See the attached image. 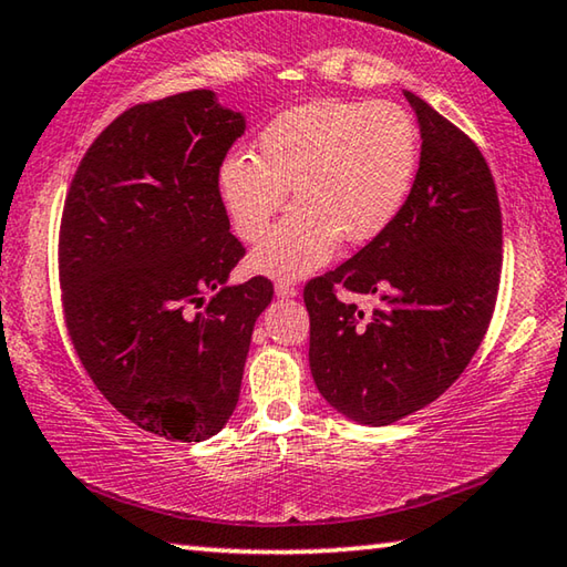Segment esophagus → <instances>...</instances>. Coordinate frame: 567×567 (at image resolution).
Returning a JSON list of instances; mask_svg holds the SVG:
<instances>
[{"label": "esophagus", "instance_id": "1", "mask_svg": "<svg viewBox=\"0 0 567 567\" xmlns=\"http://www.w3.org/2000/svg\"><path fill=\"white\" fill-rule=\"evenodd\" d=\"M275 295L277 297H285V300H290V297L297 295V287L292 282H277L275 285Z\"/></svg>", "mask_w": 567, "mask_h": 567}]
</instances>
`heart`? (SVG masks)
I'll use <instances>...</instances> for the list:
<instances>
[{
    "mask_svg": "<svg viewBox=\"0 0 567 567\" xmlns=\"http://www.w3.org/2000/svg\"><path fill=\"white\" fill-rule=\"evenodd\" d=\"M420 137L392 102L318 100L267 124L257 155L235 152L217 167V192L245 239H257L295 189L300 199L252 249V267L297 280L338 252L340 239L385 235L410 195Z\"/></svg>",
    "mask_w": 567,
    "mask_h": 567,
    "instance_id": "b5f03b06",
    "label": "heart"
}]
</instances>
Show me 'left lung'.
<instances>
[{"label": "left lung", "mask_w": 567, "mask_h": 567, "mask_svg": "<svg viewBox=\"0 0 567 567\" xmlns=\"http://www.w3.org/2000/svg\"><path fill=\"white\" fill-rule=\"evenodd\" d=\"M422 147L385 235L305 285L310 370L320 395L360 425H390L463 375L491 324L503 267L495 182L475 142L417 94ZM340 289L372 293L362 311Z\"/></svg>", "instance_id": "8db88e82"}]
</instances>
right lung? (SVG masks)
<instances>
[{"label":"right lung","instance_id":"right-lung-1","mask_svg":"<svg viewBox=\"0 0 567 567\" xmlns=\"http://www.w3.org/2000/svg\"><path fill=\"white\" fill-rule=\"evenodd\" d=\"M245 114L195 90L134 104L82 157L60 227L62 307L94 385L134 425L199 443L235 412L272 282L229 285L217 167Z\"/></svg>","mask_w":567,"mask_h":567}]
</instances>
